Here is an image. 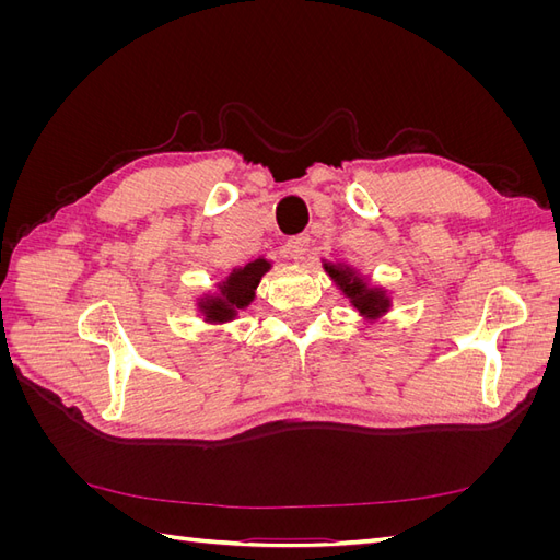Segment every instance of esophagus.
Here are the masks:
<instances>
[{"label":"esophagus","mask_w":560,"mask_h":560,"mask_svg":"<svg viewBox=\"0 0 560 560\" xmlns=\"http://www.w3.org/2000/svg\"><path fill=\"white\" fill-rule=\"evenodd\" d=\"M308 247H311V238L306 233H301V235H294V238H290L287 241V254H290L292 259H306V254H308Z\"/></svg>","instance_id":"34e87169"}]
</instances>
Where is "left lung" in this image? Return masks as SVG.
<instances>
[{
  "instance_id": "1",
  "label": "left lung",
  "mask_w": 560,
  "mask_h": 560,
  "mask_svg": "<svg viewBox=\"0 0 560 560\" xmlns=\"http://www.w3.org/2000/svg\"><path fill=\"white\" fill-rule=\"evenodd\" d=\"M325 268H327V273L334 278V282L341 287L343 294L350 296L352 306L358 308L364 317L376 319L378 315H383L389 308V299L381 290H374V287H369L362 278L354 276V270H350L348 266L329 264Z\"/></svg>"
}]
</instances>
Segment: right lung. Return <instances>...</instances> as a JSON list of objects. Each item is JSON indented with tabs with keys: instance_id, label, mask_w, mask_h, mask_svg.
<instances>
[{
	"instance_id": "obj_1",
	"label": "right lung",
	"mask_w": 560,
	"mask_h": 560,
	"mask_svg": "<svg viewBox=\"0 0 560 560\" xmlns=\"http://www.w3.org/2000/svg\"><path fill=\"white\" fill-rule=\"evenodd\" d=\"M268 268H270V261L266 259H257V261H249L243 268H235L233 273L219 284V290H222L219 296L198 303L200 311L206 313V319L229 322L238 315V311L247 308L254 299V290H257V284Z\"/></svg>"
}]
</instances>
